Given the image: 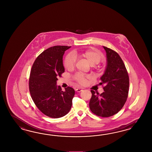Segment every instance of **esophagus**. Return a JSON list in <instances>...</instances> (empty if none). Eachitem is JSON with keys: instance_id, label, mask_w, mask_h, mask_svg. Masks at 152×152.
<instances>
[{"instance_id": "esophagus-1", "label": "esophagus", "mask_w": 152, "mask_h": 152, "mask_svg": "<svg viewBox=\"0 0 152 152\" xmlns=\"http://www.w3.org/2000/svg\"><path fill=\"white\" fill-rule=\"evenodd\" d=\"M75 91H77V92H81V91H83V89H82V88H76V89L75 90Z\"/></svg>"}]
</instances>
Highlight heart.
Listing matches in <instances>:
<instances>
[{"instance_id":"b5f03b06","label":"heart","mask_w":152,"mask_h":152,"mask_svg":"<svg viewBox=\"0 0 152 152\" xmlns=\"http://www.w3.org/2000/svg\"><path fill=\"white\" fill-rule=\"evenodd\" d=\"M76 57L79 58L86 59L91 66L100 63L103 59V55L101 52L95 48H90L85 51L75 52L71 53L66 56L64 61V66L66 69L71 70L74 69L76 64ZM74 78L80 85H85L90 78L89 75H83L82 74H76Z\"/></svg>"}]
</instances>
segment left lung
<instances>
[{
	"mask_svg": "<svg viewBox=\"0 0 152 152\" xmlns=\"http://www.w3.org/2000/svg\"><path fill=\"white\" fill-rule=\"evenodd\" d=\"M103 47L106 51L107 65L100 84L105 85L104 92L96 94L91 90L92 96L89 107L94 114L106 118L118 113L124 105L128 96L129 78L118 53L106 47Z\"/></svg>",
	"mask_w": 152,
	"mask_h": 152,
	"instance_id": "1",
	"label": "left lung"
}]
</instances>
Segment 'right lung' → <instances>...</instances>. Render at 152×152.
Returning a JSON list of instances; mask_svg holds the SVG:
<instances>
[{
	"label": "right lung",
	"mask_w": 152,
	"mask_h": 152,
	"mask_svg": "<svg viewBox=\"0 0 152 152\" xmlns=\"http://www.w3.org/2000/svg\"><path fill=\"white\" fill-rule=\"evenodd\" d=\"M71 47L55 46L43 51L32 67L29 80V92L38 109L45 115L59 118L69 112L75 95L71 87L62 91L56 85L57 77L64 72L63 56Z\"/></svg>",
	"instance_id": "right-lung-1"
}]
</instances>
